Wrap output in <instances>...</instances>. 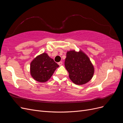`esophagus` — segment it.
Instances as JSON below:
<instances>
[{
  "instance_id": "esophagus-1",
  "label": "esophagus",
  "mask_w": 123,
  "mask_h": 123,
  "mask_svg": "<svg viewBox=\"0 0 123 123\" xmlns=\"http://www.w3.org/2000/svg\"><path fill=\"white\" fill-rule=\"evenodd\" d=\"M58 64L59 66H61V65H62V62H58Z\"/></svg>"
}]
</instances>
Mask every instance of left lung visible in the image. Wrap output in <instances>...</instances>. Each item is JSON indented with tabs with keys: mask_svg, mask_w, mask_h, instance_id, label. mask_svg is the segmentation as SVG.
<instances>
[{
	"mask_svg": "<svg viewBox=\"0 0 123 123\" xmlns=\"http://www.w3.org/2000/svg\"><path fill=\"white\" fill-rule=\"evenodd\" d=\"M65 66L70 80L76 85L85 84L93 76L94 67L88 56L81 51H68Z\"/></svg>",
	"mask_w": 123,
	"mask_h": 123,
	"instance_id": "left-lung-1",
	"label": "left lung"
}]
</instances>
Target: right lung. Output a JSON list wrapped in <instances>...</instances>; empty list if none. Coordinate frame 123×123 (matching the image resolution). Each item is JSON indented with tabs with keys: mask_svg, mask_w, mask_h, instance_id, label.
Returning a JSON list of instances; mask_svg holds the SVG:
<instances>
[{
	"mask_svg": "<svg viewBox=\"0 0 123 123\" xmlns=\"http://www.w3.org/2000/svg\"><path fill=\"white\" fill-rule=\"evenodd\" d=\"M59 67L52 58L43 53L36 56L30 64V74L32 77L39 82H46L49 80Z\"/></svg>",
	"mask_w": 123,
	"mask_h": 123,
	"instance_id": "obj_1",
	"label": "right lung"
}]
</instances>
